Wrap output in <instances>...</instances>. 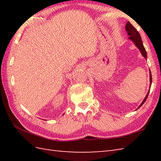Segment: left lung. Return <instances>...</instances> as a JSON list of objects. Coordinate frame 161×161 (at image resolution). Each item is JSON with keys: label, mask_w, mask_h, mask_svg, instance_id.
Wrapping results in <instances>:
<instances>
[{"label": "left lung", "mask_w": 161, "mask_h": 161, "mask_svg": "<svg viewBox=\"0 0 161 161\" xmlns=\"http://www.w3.org/2000/svg\"><path fill=\"white\" fill-rule=\"evenodd\" d=\"M125 29H126V32H127V34H128V35L129 36V39L131 40V42H133V43L135 44V46L139 49L140 52L141 53L142 55L145 58V59H147V52H146L144 46H143L141 36V35H140L139 32L137 31V30H136L134 28V27H133L129 21L126 23V24ZM149 80H150V86H151L152 81V74H151V72H150V70H149ZM149 91L150 90H149L147 94L145 99H144V100H143V101L142 102V103L141 104V105L139 106L138 108H139L143 104L145 103V102L146 101L147 98V97H148V95L149 93Z\"/></svg>", "instance_id": "8db88e82"}]
</instances>
